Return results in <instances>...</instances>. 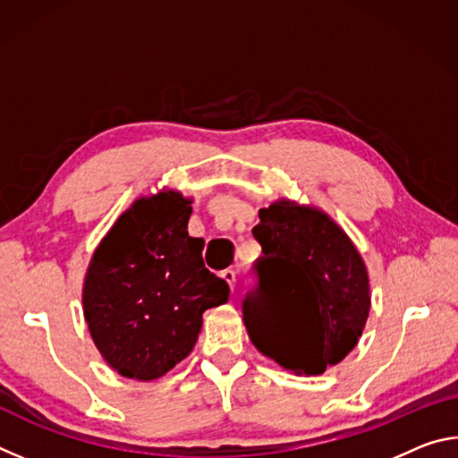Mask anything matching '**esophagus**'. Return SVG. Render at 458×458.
Returning <instances> with one entry per match:
<instances>
[{"label": "esophagus", "instance_id": "obj_1", "mask_svg": "<svg viewBox=\"0 0 458 458\" xmlns=\"http://www.w3.org/2000/svg\"><path fill=\"white\" fill-rule=\"evenodd\" d=\"M222 278L228 283L230 291H234V283H236V273H234V270H232V268L222 270Z\"/></svg>", "mask_w": 458, "mask_h": 458}]
</instances>
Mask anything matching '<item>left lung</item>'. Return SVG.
Wrapping results in <instances>:
<instances>
[{
    "label": "left lung",
    "mask_w": 458,
    "mask_h": 458,
    "mask_svg": "<svg viewBox=\"0 0 458 458\" xmlns=\"http://www.w3.org/2000/svg\"><path fill=\"white\" fill-rule=\"evenodd\" d=\"M259 218L257 286L242 299L248 335L284 369L323 374L361 337L369 313L366 265L345 232L315 208L281 199Z\"/></svg>",
    "instance_id": "obj_1"
}]
</instances>
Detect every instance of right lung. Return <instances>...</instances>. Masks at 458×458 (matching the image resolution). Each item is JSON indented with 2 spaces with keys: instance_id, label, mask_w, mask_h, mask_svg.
I'll return each mask as SVG.
<instances>
[{
  "instance_id": "1",
  "label": "right lung",
  "mask_w": 458,
  "mask_h": 458,
  "mask_svg": "<svg viewBox=\"0 0 458 458\" xmlns=\"http://www.w3.org/2000/svg\"><path fill=\"white\" fill-rule=\"evenodd\" d=\"M190 214L175 191L137 199L90 260L84 317L121 376L167 374L196 345L201 313L228 301V283L204 267V240L188 234Z\"/></svg>"
}]
</instances>
